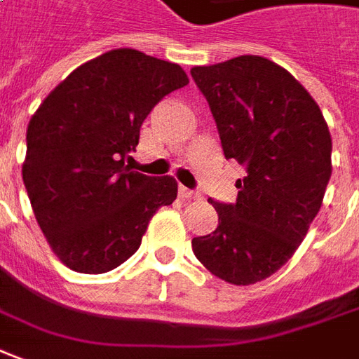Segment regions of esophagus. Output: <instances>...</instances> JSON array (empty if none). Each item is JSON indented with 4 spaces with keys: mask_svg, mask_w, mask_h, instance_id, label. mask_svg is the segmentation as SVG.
Here are the masks:
<instances>
[{
    "mask_svg": "<svg viewBox=\"0 0 359 359\" xmlns=\"http://www.w3.org/2000/svg\"><path fill=\"white\" fill-rule=\"evenodd\" d=\"M180 197L182 199H197L199 197V191H195V189H187V187H184V185H180Z\"/></svg>",
    "mask_w": 359,
    "mask_h": 359,
    "instance_id": "esophagus-1",
    "label": "esophagus"
}]
</instances>
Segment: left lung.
<instances>
[{"label":"left lung","mask_w":359,"mask_h":359,"mask_svg":"<svg viewBox=\"0 0 359 359\" xmlns=\"http://www.w3.org/2000/svg\"><path fill=\"white\" fill-rule=\"evenodd\" d=\"M226 160L244 165L234 203L212 201L219 226L191 241L212 276L250 285L276 273L303 242L332 174V140L309 91L262 56L195 66Z\"/></svg>","instance_id":"left-lung-1"}]
</instances>
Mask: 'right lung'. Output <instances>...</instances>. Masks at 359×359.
I'll list each match as a JSON object with an SVG mask.
<instances>
[{"mask_svg": "<svg viewBox=\"0 0 359 359\" xmlns=\"http://www.w3.org/2000/svg\"><path fill=\"white\" fill-rule=\"evenodd\" d=\"M187 83L177 64L117 48L81 64L36 109L23 184L41 231L70 269L121 266L152 215L174 203V177L130 172L127 160L148 113Z\"/></svg>", "mask_w": 359, "mask_h": 359, "instance_id": "right-lung-1", "label": "right lung"}]
</instances>
